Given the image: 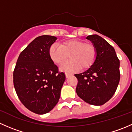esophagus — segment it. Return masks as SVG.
<instances>
[{
    "mask_svg": "<svg viewBox=\"0 0 132 132\" xmlns=\"http://www.w3.org/2000/svg\"><path fill=\"white\" fill-rule=\"evenodd\" d=\"M65 75H66V78H68V77H70V75H71V74H70V73H65Z\"/></svg>",
    "mask_w": 132,
    "mask_h": 132,
    "instance_id": "obj_1",
    "label": "esophagus"
}]
</instances>
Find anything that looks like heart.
Wrapping results in <instances>:
<instances>
[{
  "mask_svg": "<svg viewBox=\"0 0 132 132\" xmlns=\"http://www.w3.org/2000/svg\"><path fill=\"white\" fill-rule=\"evenodd\" d=\"M49 55L53 62L61 64V70L64 71H77L80 67L88 68L94 64L96 58V50L92 44L79 39H70L62 45L54 43L49 49Z\"/></svg>",
  "mask_w": 132,
  "mask_h": 132,
  "instance_id": "heart-1",
  "label": "heart"
}]
</instances>
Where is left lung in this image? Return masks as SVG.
<instances>
[{"label": "left lung", "instance_id": "1", "mask_svg": "<svg viewBox=\"0 0 132 132\" xmlns=\"http://www.w3.org/2000/svg\"><path fill=\"white\" fill-rule=\"evenodd\" d=\"M96 50L94 64L84 72L75 74L76 92L81 99L93 105H102L115 93L119 80V60L114 48L100 36H88Z\"/></svg>", "mask_w": 132, "mask_h": 132}]
</instances>
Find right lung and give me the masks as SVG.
Wrapping results in <instances>:
<instances>
[{
  "label": "right lung",
  "instance_id": "right-lung-1",
  "mask_svg": "<svg viewBox=\"0 0 132 132\" xmlns=\"http://www.w3.org/2000/svg\"><path fill=\"white\" fill-rule=\"evenodd\" d=\"M57 38L37 37L20 53L14 71L13 84L23 105L38 114L50 112L60 98L66 76L59 71L49 55Z\"/></svg>",
  "mask_w": 132,
  "mask_h": 132
}]
</instances>
